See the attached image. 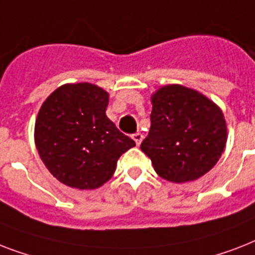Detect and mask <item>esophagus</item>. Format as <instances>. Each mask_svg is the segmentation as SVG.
<instances>
[{
  "mask_svg": "<svg viewBox=\"0 0 255 255\" xmlns=\"http://www.w3.org/2000/svg\"><path fill=\"white\" fill-rule=\"evenodd\" d=\"M132 139L135 140L136 145H140V143L143 141V135H141L140 132H137V133H135V135H132Z\"/></svg>",
  "mask_w": 255,
  "mask_h": 255,
  "instance_id": "obj_1",
  "label": "esophagus"
}]
</instances>
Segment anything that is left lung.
Listing matches in <instances>:
<instances>
[{"mask_svg":"<svg viewBox=\"0 0 255 255\" xmlns=\"http://www.w3.org/2000/svg\"><path fill=\"white\" fill-rule=\"evenodd\" d=\"M151 128L140 145L156 173L170 182L197 180L216 165L228 140L225 116L209 98L181 85L151 96Z\"/></svg>","mask_w":255,"mask_h":255,"instance_id":"left-lung-1","label":"left lung"}]
</instances>
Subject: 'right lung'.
I'll return each instance as SVG.
<instances>
[{
    "mask_svg": "<svg viewBox=\"0 0 255 255\" xmlns=\"http://www.w3.org/2000/svg\"><path fill=\"white\" fill-rule=\"evenodd\" d=\"M108 92L92 83H67L39 108L34 141L42 161L62 184L96 189L115 173L118 160L135 141L116 128L106 110Z\"/></svg>",
    "mask_w": 255,
    "mask_h": 255,
    "instance_id": "add662e5",
    "label": "right lung"
}]
</instances>
